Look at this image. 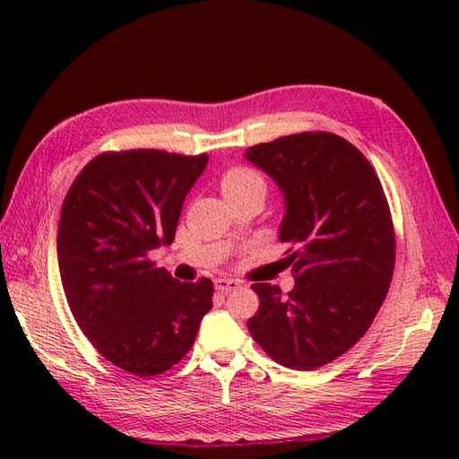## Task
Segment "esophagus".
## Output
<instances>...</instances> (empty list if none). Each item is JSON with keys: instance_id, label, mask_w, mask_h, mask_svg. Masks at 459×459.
Listing matches in <instances>:
<instances>
[{"instance_id": "34e87169", "label": "esophagus", "mask_w": 459, "mask_h": 459, "mask_svg": "<svg viewBox=\"0 0 459 459\" xmlns=\"http://www.w3.org/2000/svg\"><path fill=\"white\" fill-rule=\"evenodd\" d=\"M214 287H216V291H221V293H229V291H232V290H237V287H238V281H235V279L221 277V279H216V281H214Z\"/></svg>"}]
</instances>
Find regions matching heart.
<instances>
[{"label":"heart","instance_id":"obj_1","mask_svg":"<svg viewBox=\"0 0 459 459\" xmlns=\"http://www.w3.org/2000/svg\"><path fill=\"white\" fill-rule=\"evenodd\" d=\"M248 186H263V178L247 168H232L222 178V192H237Z\"/></svg>","mask_w":459,"mask_h":459}]
</instances>
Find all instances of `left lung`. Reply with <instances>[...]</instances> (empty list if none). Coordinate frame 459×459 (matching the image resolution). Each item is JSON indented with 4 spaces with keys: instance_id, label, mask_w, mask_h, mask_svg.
Wrapping results in <instances>:
<instances>
[{
    "instance_id": "1",
    "label": "left lung",
    "mask_w": 459,
    "mask_h": 459,
    "mask_svg": "<svg viewBox=\"0 0 459 459\" xmlns=\"http://www.w3.org/2000/svg\"><path fill=\"white\" fill-rule=\"evenodd\" d=\"M245 158L281 190L279 240L296 247L295 287L255 283L248 332L283 367L320 368L367 333L386 298L394 232L383 186L352 143L325 131L253 145Z\"/></svg>"
}]
</instances>
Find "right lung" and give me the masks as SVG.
Returning <instances> with one entry per match:
<instances>
[{
  "label": "right lung",
  "instance_id": "obj_1",
  "mask_svg": "<svg viewBox=\"0 0 459 459\" xmlns=\"http://www.w3.org/2000/svg\"><path fill=\"white\" fill-rule=\"evenodd\" d=\"M206 164V153H100L62 204L56 251L68 307L92 346L135 377L180 362L212 307L211 279L180 283L147 259L172 245Z\"/></svg>",
  "mask_w": 459,
  "mask_h": 459
}]
</instances>
